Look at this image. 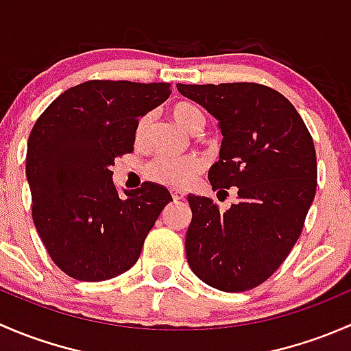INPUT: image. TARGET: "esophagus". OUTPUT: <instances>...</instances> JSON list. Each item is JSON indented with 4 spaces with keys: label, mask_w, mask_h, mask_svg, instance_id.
<instances>
[{
    "label": "esophagus",
    "mask_w": 351,
    "mask_h": 351,
    "mask_svg": "<svg viewBox=\"0 0 351 351\" xmlns=\"http://www.w3.org/2000/svg\"><path fill=\"white\" fill-rule=\"evenodd\" d=\"M171 195H173V200H175V202L183 200V198H185V193H183V192H178V190H173Z\"/></svg>",
    "instance_id": "34e87169"
}]
</instances>
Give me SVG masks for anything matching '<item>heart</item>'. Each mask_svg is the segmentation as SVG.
Wrapping results in <instances>:
<instances>
[{
	"label": "heart",
	"mask_w": 351,
	"mask_h": 351,
	"mask_svg": "<svg viewBox=\"0 0 351 351\" xmlns=\"http://www.w3.org/2000/svg\"><path fill=\"white\" fill-rule=\"evenodd\" d=\"M169 115L182 129L190 134H198L205 127V115L197 105L190 101H176L169 107ZM153 129V117L151 113H144L136 123V144L144 146L149 139ZM205 162L200 156L190 154L185 158H166L158 156L149 161L144 168V175L151 182L159 185L171 186V189H186L192 185L193 180L204 171Z\"/></svg>",
	"instance_id": "heart-1"
}]
</instances>
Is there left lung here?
Returning a JSON list of instances; mask_svg holds the SVG:
<instances>
[{"label": "left lung", "mask_w": 351, "mask_h": 351, "mask_svg": "<svg viewBox=\"0 0 351 351\" xmlns=\"http://www.w3.org/2000/svg\"><path fill=\"white\" fill-rule=\"evenodd\" d=\"M176 88L219 120L224 137L208 171L212 189L238 192L226 212L212 198L189 195L186 260L215 289H254L277 271L302 232L317 185L313 137L293 105L265 84Z\"/></svg>", "instance_id": "left-lung-1"}]
</instances>
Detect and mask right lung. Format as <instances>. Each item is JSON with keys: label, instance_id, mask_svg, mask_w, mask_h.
<instances>
[{"label": "right lung", "instance_id": "obj_1", "mask_svg": "<svg viewBox=\"0 0 351 351\" xmlns=\"http://www.w3.org/2000/svg\"><path fill=\"white\" fill-rule=\"evenodd\" d=\"M169 83L91 80L59 95L27 144L32 219L49 256L71 278L101 282L136 265L168 190L154 183L120 198L115 159L134 151L139 117L169 97Z\"/></svg>", "mask_w": 351, "mask_h": 351}]
</instances>
